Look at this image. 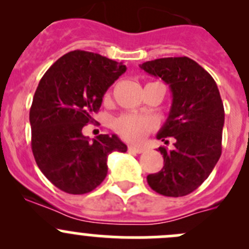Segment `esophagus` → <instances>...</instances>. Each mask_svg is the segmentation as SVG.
Instances as JSON below:
<instances>
[{"label":"esophagus","mask_w":249,"mask_h":249,"mask_svg":"<svg viewBox=\"0 0 249 249\" xmlns=\"http://www.w3.org/2000/svg\"><path fill=\"white\" fill-rule=\"evenodd\" d=\"M127 149H129V152H131V153H137V154H141V153L144 152V149H143V148L134 147V145H129V147H127Z\"/></svg>","instance_id":"esophagus-1"}]
</instances>
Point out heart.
<instances>
[{"mask_svg":"<svg viewBox=\"0 0 249 249\" xmlns=\"http://www.w3.org/2000/svg\"><path fill=\"white\" fill-rule=\"evenodd\" d=\"M155 127V120L143 115L124 114L114 123V130L122 139L130 143L140 144Z\"/></svg>","mask_w":249,"mask_h":249,"instance_id":"1","label":"heart"}]
</instances>
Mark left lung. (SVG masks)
I'll use <instances>...</instances> for the list:
<instances>
[{"label":"left lung","instance_id":"1","mask_svg":"<svg viewBox=\"0 0 249 249\" xmlns=\"http://www.w3.org/2000/svg\"><path fill=\"white\" fill-rule=\"evenodd\" d=\"M141 69L170 85L172 106L158 140L175 148L159 147L161 171L147 176L154 192L164 196H185L200 187L222 154L224 106L212 76L187 56L162 57L143 62Z\"/></svg>","mask_w":249,"mask_h":249}]
</instances>
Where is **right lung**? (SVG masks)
<instances>
[{
    "label": "right lung",
    "mask_w": 249,
    "mask_h": 249,
    "mask_svg": "<svg viewBox=\"0 0 249 249\" xmlns=\"http://www.w3.org/2000/svg\"><path fill=\"white\" fill-rule=\"evenodd\" d=\"M125 71L122 62L73 50L39 80L30 108L32 153L42 173L62 192L94 190L106 178L110 153L126 152L117 135H99L91 142L82 132L95 122L105 92Z\"/></svg>",
    "instance_id": "right-lung-1"
}]
</instances>
